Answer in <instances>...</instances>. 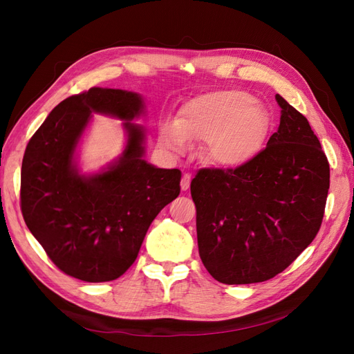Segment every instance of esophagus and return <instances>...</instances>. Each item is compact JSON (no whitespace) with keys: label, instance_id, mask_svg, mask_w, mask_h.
<instances>
[{"label":"esophagus","instance_id":"1","mask_svg":"<svg viewBox=\"0 0 354 354\" xmlns=\"http://www.w3.org/2000/svg\"><path fill=\"white\" fill-rule=\"evenodd\" d=\"M189 185H191V175L185 174L183 178H182V180H180V188H182V191H187V189L189 188Z\"/></svg>","mask_w":354,"mask_h":354}]
</instances>
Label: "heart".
<instances>
[{"mask_svg":"<svg viewBox=\"0 0 354 354\" xmlns=\"http://www.w3.org/2000/svg\"><path fill=\"white\" fill-rule=\"evenodd\" d=\"M270 127L268 110L250 93L218 90L185 103L176 120L160 126L159 145L169 153H182L191 142H205L212 163L236 167L263 151Z\"/></svg>","mask_w":354,"mask_h":354,"instance_id":"obj_1","label":"heart"}]
</instances>
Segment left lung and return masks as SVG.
I'll use <instances>...</instances> for the list:
<instances>
[{
    "label": "left lung",
    "instance_id": "8db88e82",
    "mask_svg": "<svg viewBox=\"0 0 354 354\" xmlns=\"http://www.w3.org/2000/svg\"><path fill=\"white\" fill-rule=\"evenodd\" d=\"M280 126L236 169H202L191 182L199 257L224 284L267 281L317 235L330 166L308 120L280 95Z\"/></svg>",
    "mask_w": 354,
    "mask_h": 354
}]
</instances>
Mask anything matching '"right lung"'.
Instances as JSON below:
<instances>
[{"label": "right lung", "mask_w": 354, "mask_h": 354, "mask_svg": "<svg viewBox=\"0 0 354 354\" xmlns=\"http://www.w3.org/2000/svg\"><path fill=\"white\" fill-rule=\"evenodd\" d=\"M122 120L124 152L96 173L80 167L92 113ZM146 116L136 91L91 87L55 106L30 139L21 166V211L51 261L87 283L116 280L135 263L156 215L178 198L180 171L145 159Z\"/></svg>", "instance_id": "obj_1"}]
</instances>
